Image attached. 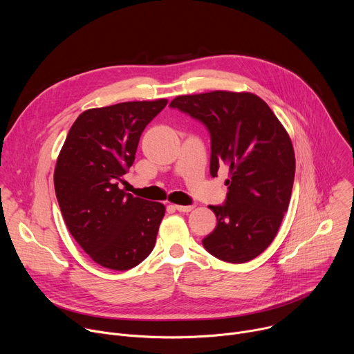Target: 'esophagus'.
I'll return each instance as SVG.
<instances>
[{
    "instance_id": "obj_1",
    "label": "esophagus",
    "mask_w": 354,
    "mask_h": 354,
    "mask_svg": "<svg viewBox=\"0 0 354 354\" xmlns=\"http://www.w3.org/2000/svg\"><path fill=\"white\" fill-rule=\"evenodd\" d=\"M175 209L178 212H180V213H189V212H192L194 209V206H180V205H176Z\"/></svg>"
}]
</instances>
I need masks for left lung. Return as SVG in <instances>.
<instances>
[{"instance_id":"obj_1","label":"left lung","mask_w":354,"mask_h":354,"mask_svg":"<svg viewBox=\"0 0 354 354\" xmlns=\"http://www.w3.org/2000/svg\"><path fill=\"white\" fill-rule=\"evenodd\" d=\"M171 106L207 126L212 176L223 164L230 168L227 201L210 206L217 225L201 241L203 246L228 263L252 261L277 235L290 203L295 156L287 130L252 92L180 95Z\"/></svg>"}]
</instances>
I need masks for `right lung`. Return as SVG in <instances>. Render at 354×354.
<instances>
[{"mask_svg": "<svg viewBox=\"0 0 354 354\" xmlns=\"http://www.w3.org/2000/svg\"><path fill=\"white\" fill-rule=\"evenodd\" d=\"M168 99L134 100L82 112L71 126L55 168V189L70 234L88 257L129 270L154 249L165 206L119 187L133 165L145 126Z\"/></svg>", "mask_w": 354, "mask_h": 354, "instance_id": "right-lung-1", "label": "right lung"}]
</instances>
